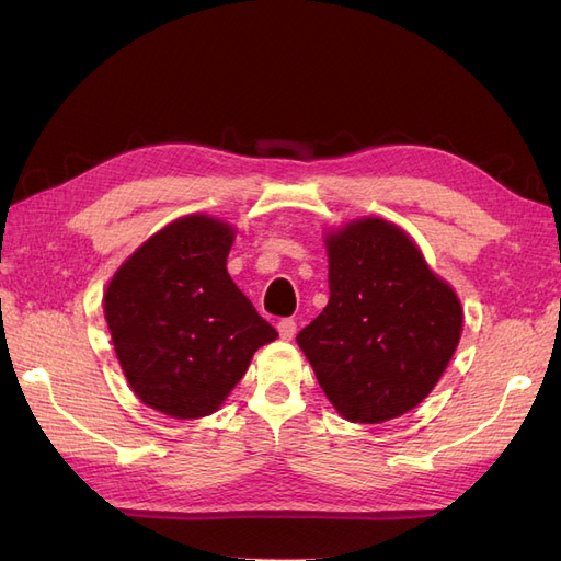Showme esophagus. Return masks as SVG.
Masks as SVG:
<instances>
[{"label": "esophagus", "instance_id": "34e87169", "mask_svg": "<svg viewBox=\"0 0 561 561\" xmlns=\"http://www.w3.org/2000/svg\"><path fill=\"white\" fill-rule=\"evenodd\" d=\"M295 332H297V322L293 318H283L278 322V334H280V339H285V342H290Z\"/></svg>", "mask_w": 561, "mask_h": 561}]
</instances>
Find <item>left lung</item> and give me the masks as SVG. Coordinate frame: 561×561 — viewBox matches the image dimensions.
Listing matches in <instances>:
<instances>
[{"label":"left lung","instance_id":"8db88e82","mask_svg":"<svg viewBox=\"0 0 561 561\" xmlns=\"http://www.w3.org/2000/svg\"><path fill=\"white\" fill-rule=\"evenodd\" d=\"M325 243L330 301L297 344L344 419H396L443 377L461 339V304L410 236L383 219H360Z\"/></svg>","mask_w":561,"mask_h":561}]
</instances>
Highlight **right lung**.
I'll use <instances>...</instances> for the list:
<instances>
[{"label":"right lung","instance_id":"1","mask_svg":"<svg viewBox=\"0 0 561 561\" xmlns=\"http://www.w3.org/2000/svg\"><path fill=\"white\" fill-rule=\"evenodd\" d=\"M233 231L213 217L168 225L116 271L105 318L145 404L175 419L213 414L278 332L227 274Z\"/></svg>","mask_w":561,"mask_h":561}]
</instances>
